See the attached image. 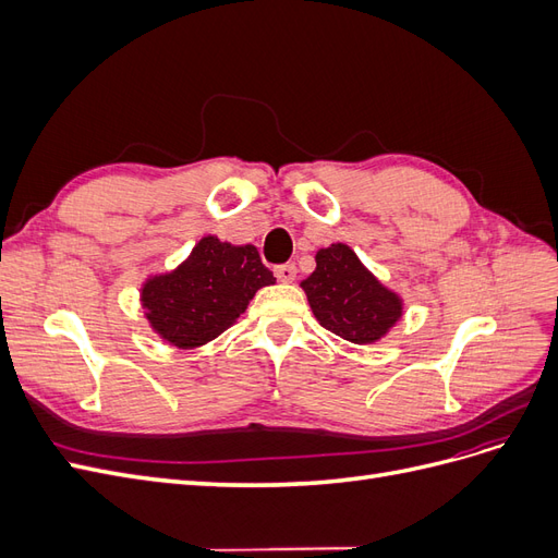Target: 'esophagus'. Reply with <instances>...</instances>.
Listing matches in <instances>:
<instances>
[{
	"label": "esophagus",
	"mask_w": 558,
	"mask_h": 558,
	"mask_svg": "<svg viewBox=\"0 0 558 558\" xmlns=\"http://www.w3.org/2000/svg\"><path fill=\"white\" fill-rule=\"evenodd\" d=\"M275 275H277V279L283 281V283H293L295 277H298V269H295L293 263H286V265H279V267L275 269Z\"/></svg>",
	"instance_id": "34e87169"
}]
</instances>
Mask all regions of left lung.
Segmentation results:
<instances>
[{
	"label": "left lung",
	"instance_id": "obj_1",
	"mask_svg": "<svg viewBox=\"0 0 558 558\" xmlns=\"http://www.w3.org/2000/svg\"><path fill=\"white\" fill-rule=\"evenodd\" d=\"M316 320L353 344H375L404 314L400 293L384 286L349 244L316 251V269L300 281Z\"/></svg>",
	"mask_w": 558,
	"mask_h": 558
}]
</instances>
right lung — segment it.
Masks as SVG:
<instances>
[{
  "label": "right lung",
  "instance_id": "1",
  "mask_svg": "<svg viewBox=\"0 0 558 558\" xmlns=\"http://www.w3.org/2000/svg\"><path fill=\"white\" fill-rule=\"evenodd\" d=\"M275 281L256 246L205 234L170 272L144 279L140 302L162 342L197 349L238 324L253 295Z\"/></svg>",
  "mask_w": 558,
  "mask_h": 558
}]
</instances>
